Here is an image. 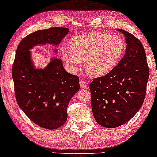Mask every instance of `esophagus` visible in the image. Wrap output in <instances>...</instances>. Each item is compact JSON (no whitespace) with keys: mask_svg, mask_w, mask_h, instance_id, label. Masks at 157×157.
<instances>
[{"mask_svg":"<svg viewBox=\"0 0 157 157\" xmlns=\"http://www.w3.org/2000/svg\"><path fill=\"white\" fill-rule=\"evenodd\" d=\"M80 87L82 88V89H86V88H87L88 86L87 82H86V80H81L80 81Z\"/></svg>","mask_w":157,"mask_h":157,"instance_id":"34e87169","label":"esophagus"}]
</instances>
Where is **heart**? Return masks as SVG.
Instances as JSON below:
<instances>
[{"label":"heart","instance_id":"1","mask_svg":"<svg viewBox=\"0 0 157 157\" xmlns=\"http://www.w3.org/2000/svg\"><path fill=\"white\" fill-rule=\"evenodd\" d=\"M71 47H63L62 56L71 69H78L82 61L91 77H101L116 66L125 52V42L120 36L91 32L76 36Z\"/></svg>","mask_w":157,"mask_h":157}]
</instances>
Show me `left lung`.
<instances>
[{
    "instance_id": "8db88e82",
    "label": "left lung",
    "mask_w": 157,
    "mask_h": 157,
    "mask_svg": "<svg viewBox=\"0 0 157 157\" xmlns=\"http://www.w3.org/2000/svg\"><path fill=\"white\" fill-rule=\"evenodd\" d=\"M125 55L105 76L94 78L89 85L91 109L99 125L117 128L131 120L145 100L149 68L140 40L123 29Z\"/></svg>"
}]
</instances>
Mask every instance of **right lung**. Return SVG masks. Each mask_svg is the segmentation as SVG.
<instances>
[{"mask_svg": "<svg viewBox=\"0 0 157 157\" xmlns=\"http://www.w3.org/2000/svg\"><path fill=\"white\" fill-rule=\"evenodd\" d=\"M68 32L64 27H52L27 35L17 46L12 66L19 107L36 125L50 130L66 122L68 102L80 90L79 77L68 73L62 60L55 57L44 69L36 68L30 49L46 44L57 46Z\"/></svg>", "mask_w": 157, "mask_h": 157, "instance_id": "right-lung-1", "label": "right lung"}]
</instances>
